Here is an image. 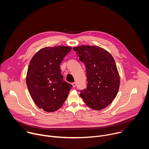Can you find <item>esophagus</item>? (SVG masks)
I'll return each mask as SVG.
<instances>
[{
	"instance_id": "34e87169",
	"label": "esophagus",
	"mask_w": 149,
	"mask_h": 149,
	"mask_svg": "<svg viewBox=\"0 0 149 149\" xmlns=\"http://www.w3.org/2000/svg\"><path fill=\"white\" fill-rule=\"evenodd\" d=\"M72 86L73 87V88H75L76 87V83L75 82H73L72 83Z\"/></svg>"
}]
</instances>
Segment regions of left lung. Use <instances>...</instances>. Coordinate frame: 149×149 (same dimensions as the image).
Listing matches in <instances>:
<instances>
[{
  "mask_svg": "<svg viewBox=\"0 0 149 149\" xmlns=\"http://www.w3.org/2000/svg\"><path fill=\"white\" fill-rule=\"evenodd\" d=\"M73 49L86 68L88 83L80 97L93 110L106 108L116 98L120 87V75L113 57L98 46L81 45Z\"/></svg>",
  "mask_w": 149,
  "mask_h": 149,
  "instance_id": "left-lung-1",
  "label": "left lung"
}]
</instances>
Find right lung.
<instances>
[{
    "label": "right lung",
    "instance_id": "right-lung-1",
    "mask_svg": "<svg viewBox=\"0 0 149 149\" xmlns=\"http://www.w3.org/2000/svg\"><path fill=\"white\" fill-rule=\"evenodd\" d=\"M71 49L61 45L45 47L30 61L26 78L27 87L34 102L45 111L59 109L72 87L63 80L59 67Z\"/></svg>",
    "mask_w": 149,
    "mask_h": 149
}]
</instances>
